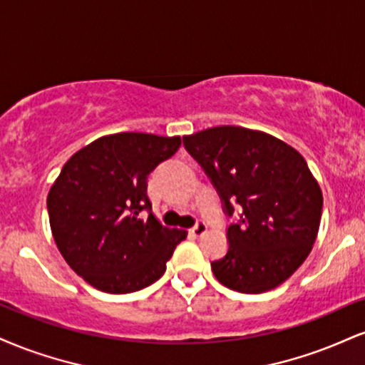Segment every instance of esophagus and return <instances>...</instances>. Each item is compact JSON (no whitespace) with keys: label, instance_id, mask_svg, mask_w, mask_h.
Instances as JSON below:
<instances>
[{"label":"esophagus","instance_id":"1","mask_svg":"<svg viewBox=\"0 0 365 365\" xmlns=\"http://www.w3.org/2000/svg\"><path fill=\"white\" fill-rule=\"evenodd\" d=\"M205 231H207V225H205V221L199 219V221L195 222V226L190 230V235L194 236V238H199V236L204 235Z\"/></svg>","mask_w":365,"mask_h":365}]
</instances>
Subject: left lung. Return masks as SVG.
Here are the masks:
<instances>
[{
    "label": "left lung",
    "mask_w": 365,
    "mask_h": 365,
    "mask_svg": "<svg viewBox=\"0 0 365 365\" xmlns=\"http://www.w3.org/2000/svg\"><path fill=\"white\" fill-rule=\"evenodd\" d=\"M183 146L227 216L240 212L226 255L210 263L216 279L243 294L285 282L308 258L322 221V188L304 158L274 135L236 125L183 135Z\"/></svg>",
    "instance_id": "8db88e82"
}]
</instances>
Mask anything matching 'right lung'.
Segmentation results:
<instances>
[{
    "instance_id": "add662e5",
    "label": "right lung",
    "mask_w": 365,
    "mask_h": 365,
    "mask_svg": "<svg viewBox=\"0 0 365 365\" xmlns=\"http://www.w3.org/2000/svg\"><path fill=\"white\" fill-rule=\"evenodd\" d=\"M180 144L178 135H103L74 153L51 187L47 210L57 248L98 291L127 294L156 282L187 238V231L160 225L146 192L149 173Z\"/></svg>"
}]
</instances>
